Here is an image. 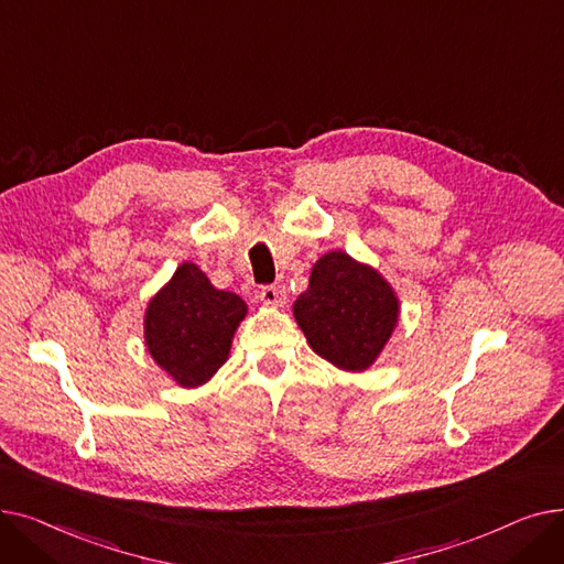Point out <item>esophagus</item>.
I'll return each mask as SVG.
<instances>
[{
    "instance_id": "34e87169",
    "label": "esophagus",
    "mask_w": 564,
    "mask_h": 564,
    "mask_svg": "<svg viewBox=\"0 0 564 564\" xmlns=\"http://www.w3.org/2000/svg\"><path fill=\"white\" fill-rule=\"evenodd\" d=\"M285 300H288V294H285L283 285H264L260 290V302L264 306H283Z\"/></svg>"
}]
</instances>
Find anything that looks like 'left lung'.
<instances>
[{
  "label": "left lung",
  "mask_w": 564,
  "mask_h": 564,
  "mask_svg": "<svg viewBox=\"0 0 564 564\" xmlns=\"http://www.w3.org/2000/svg\"><path fill=\"white\" fill-rule=\"evenodd\" d=\"M292 311L315 354L340 370L361 372L389 343L400 304L377 270L332 251L313 264L308 290Z\"/></svg>",
  "instance_id": "left-lung-1"
}]
</instances>
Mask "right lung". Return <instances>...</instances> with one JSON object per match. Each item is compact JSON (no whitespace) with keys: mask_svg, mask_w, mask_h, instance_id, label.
<instances>
[{"mask_svg":"<svg viewBox=\"0 0 564 564\" xmlns=\"http://www.w3.org/2000/svg\"><path fill=\"white\" fill-rule=\"evenodd\" d=\"M247 304L217 290L194 262H183L145 308V345L155 364L185 389L210 379L228 359Z\"/></svg>","mask_w":564,"mask_h":564,"instance_id":"add662e5","label":"right lung"}]
</instances>
